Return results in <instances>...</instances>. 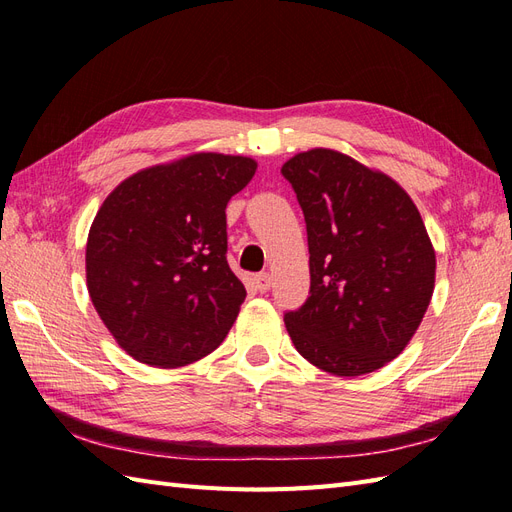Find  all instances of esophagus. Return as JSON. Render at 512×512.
Listing matches in <instances>:
<instances>
[{
	"instance_id": "34e87169",
	"label": "esophagus",
	"mask_w": 512,
	"mask_h": 512,
	"mask_svg": "<svg viewBox=\"0 0 512 512\" xmlns=\"http://www.w3.org/2000/svg\"><path fill=\"white\" fill-rule=\"evenodd\" d=\"M254 284H256L258 292H267L271 288V275L269 273L254 275Z\"/></svg>"
}]
</instances>
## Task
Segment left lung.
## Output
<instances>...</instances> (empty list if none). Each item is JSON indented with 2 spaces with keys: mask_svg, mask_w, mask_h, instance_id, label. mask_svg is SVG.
<instances>
[{
  "mask_svg": "<svg viewBox=\"0 0 512 512\" xmlns=\"http://www.w3.org/2000/svg\"><path fill=\"white\" fill-rule=\"evenodd\" d=\"M305 215L309 297L284 314L294 348L333 376H363L404 352L436 284V252L408 192L333 149L282 166Z\"/></svg>",
  "mask_w": 512,
  "mask_h": 512,
  "instance_id": "8db88e82",
  "label": "left lung"
}]
</instances>
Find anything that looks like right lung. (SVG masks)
Here are the masks:
<instances>
[{"instance_id": "add662e5", "label": "right lung", "mask_w": 512, "mask_h": 512, "mask_svg": "<svg viewBox=\"0 0 512 512\" xmlns=\"http://www.w3.org/2000/svg\"><path fill=\"white\" fill-rule=\"evenodd\" d=\"M254 173L252 158L192 153L106 196L87 237V290L136 361L175 369L224 342L245 301L226 260V205Z\"/></svg>"}]
</instances>
